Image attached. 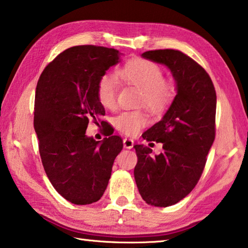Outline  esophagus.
Instances as JSON below:
<instances>
[{
	"instance_id": "1",
	"label": "esophagus",
	"mask_w": 248,
	"mask_h": 248,
	"mask_svg": "<svg viewBox=\"0 0 248 248\" xmlns=\"http://www.w3.org/2000/svg\"><path fill=\"white\" fill-rule=\"evenodd\" d=\"M134 142L132 139H129V138H125L124 139V149H132Z\"/></svg>"
}]
</instances>
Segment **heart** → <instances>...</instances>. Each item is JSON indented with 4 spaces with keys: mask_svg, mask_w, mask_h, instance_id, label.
Wrapping results in <instances>:
<instances>
[{
    "mask_svg": "<svg viewBox=\"0 0 248 248\" xmlns=\"http://www.w3.org/2000/svg\"><path fill=\"white\" fill-rule=\"evenodd\" d=\"M124 81L142 90V103L155 112L164 109L174 95V87L163 81L161 68L145 59L130 61L119 70ZM118 81L111 74H104L97 82V97L105 108L115 107ZM148 123V116L142 111H124L115 117L116 128L128 136H133Z\"/></svg>",
    "mask_w": 248,
    "mask_h": 248,
    "instance_id": "heart-1",
    "label": "heart"
}]
</instances>
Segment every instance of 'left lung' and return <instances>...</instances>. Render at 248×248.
<instances>
[{
    "instance_id": "8db88e82",
    "label": "left lung",
    "mask_w": 248,
    "mask_h": 248,
    "mask_svg": "<svg viewBox=\"0 0 248 248\" xmlns=\"http://www.w3.org/2000/svg\"><path fill=\"white\" fill-rule=\"evenodd\" d=\"M141 57L170 71L176 95L162 119L142 134L161 142L164 151L152 154L143 144L133 146L134 179L146 203L170 207L189 194L202 174L216 136L217 94L204 69L178 50H151Z\"/></svg>"
}]
</instances>
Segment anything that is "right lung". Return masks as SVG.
Returning <instances> with one entry per match:
<instances>
[{"instance_id": "add662e5", "label": "right lung", "mask_w": 248, "mask_h": 248, "mask_svg": "<svg viewBox=\"0 0 248 248\" xmlns=\"http://www.w3.org/2000/svg\"><path fill=\"white\" fill-rule=\"evenodd\" d=\"M120 56L112 48L75 46L46 66L37 84L33 127L41 162L54 189L74 204L102 198L123 150L118 136L102 141L86 136L89 121L97 124L105 114L98 79Z\"/></svg>"}]
</instances>
